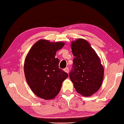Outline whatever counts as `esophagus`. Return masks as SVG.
<instances>
[{"mask_svg": "<svg viewBox=\"0 0 124 124\" xmlns=\"http://www.w3.org/2000/svg\"><path fill=\"white\" fill-rule=\"evenodd\" d=\"M64 71L65 72H67V73H69V68H68V67L65 68V69H64Z\"/></svg>", "mask_w": 124, "mask_h": 124, "instance_id": "1", "label": "esophagus"}]
</instances>
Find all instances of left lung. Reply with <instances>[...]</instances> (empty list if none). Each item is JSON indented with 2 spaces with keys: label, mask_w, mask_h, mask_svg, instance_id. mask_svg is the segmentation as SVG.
Segmentation results:
<instances>
[{
  "label": "left lung",
  "mask_w": 124,
  "mask_h": 124,
  "mask_svg": "<svg viewBox=\"0 0 124 124\" xmlns=\"http://www.w3.org/2000/svg\"><path fill=\"white\" fill-rule=\"evenodd\" d=\"M75 56L69 77L78 93L90 96L99 91L104 76L101 59L87 41L79 38L71 42Z\"/></svg>",
  "instance_id": "obj_1"
}]
</instances>
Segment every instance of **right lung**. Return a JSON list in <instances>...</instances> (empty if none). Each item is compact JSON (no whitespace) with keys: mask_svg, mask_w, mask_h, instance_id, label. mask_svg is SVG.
<instances>
[{"mask_svg":"<svg viewBox=\"0 0 124 124\" xmlns=\"http://www.w3.org/2000/svg\"><path fill=\"white\" fill-rule=\"evenodd\" d=\"M62 41L51 42L40 39L33 45L26 56L24 71L27 83L36 96L45 100L54 99L61 88L68 73L59 67L55 56L64 46Z\"/></svg>","mask_w":124,"mask_h":124,"instance_id":"1","label":"right lung"}]
</instances>
